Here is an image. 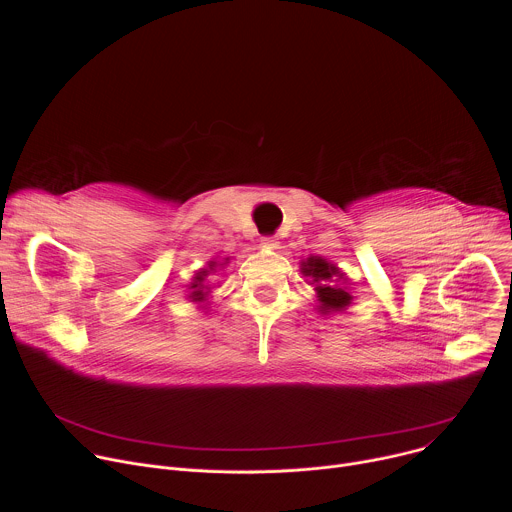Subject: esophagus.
<instances>
[{
    "label": "esophagus",
    "instance_id": "obj_1",
    "mask_svg": "<svg viewBox=\"0 0 512 512\" xmlns=\"http://www.w3.org/2000/svg\"><path fill=\"white\" fill-rule=\"evenodd\" d=\"M261 245L267 247V249H279V241L275 237H263Z\"/></svg>",
    "mask_w": 512,
    "mask_h": 512
}]
</instances>
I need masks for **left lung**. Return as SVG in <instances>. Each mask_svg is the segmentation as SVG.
Returning a JSON list of instances; mask_svg holds the SVG:
<instances>
[{"label":"left lung","mask_w":512,"mask_h":512,"mask_svg":"<svg viewBox=\"0 0 512 512\" xmlns=\"http://www.w3.org/2000/svg\"><path fill=\"white\" fill-rule=\"evenodd\" d=\"M302 273L312 277V283L316 285L320 314L342 312L346 306H350L352 296L344 287V273L334 263H328L322 257H308V261H302Z\"/></svg>","instance_id":"left-lung-1"}]
</instances>
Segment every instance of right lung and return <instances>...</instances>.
Wrapping results in <instances>:
<instances>
[{
	"label": "right lung",
	"instance_id": "right-lung-1",
	"mask_svg": "<svg viewBox=\"0 0 512 512\" xmlns=\"http://www.w3.org/2000/svg\"><path fill=\"white\" fill-rule=\"evenodd\" d=\"M214 265H216V263H214V261H210V271L214 269ZM206 273H208L206 269H204V271H200V273L194 277V281L190 283V289H192V294L188 296V298H190V302H198V304H200V302H204V300L208 298V291H206L208 287L204 285V275H206Z\"/></svg>",
	"mask_w": 512,
	"mask_h": 512
}]
</instances>
